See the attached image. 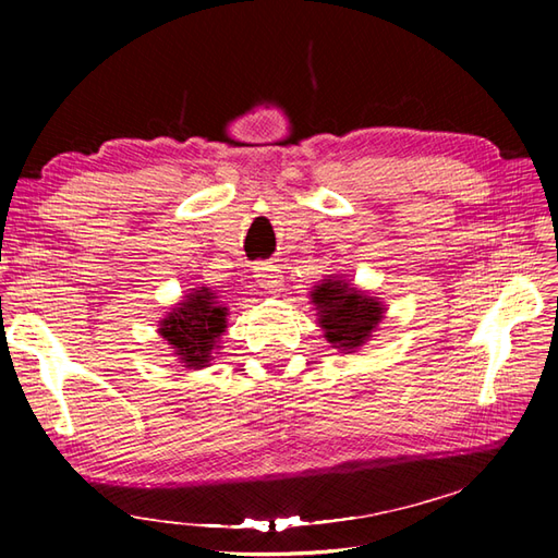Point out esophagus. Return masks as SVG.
Wrapping results in <instances>:
<instances>
[{
  "label": "esophagus",
  "mask_w": 558,
  "mask_h": 558,
  "mask_svg": "<svg viewBox=\"0 0 558 558\" xmlns=\"http://www.w3.org/2000/svg\"><path fill=\"white\" fill-rule=\"evenodd\" d=\"M256 281L260 289L269 291V293H277L281 291L283 286V275L277 265H269V263H258L256 265Z\"/></svg>",
  "instance_id": "34e87169"
}]
</instances>
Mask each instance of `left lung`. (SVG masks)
<instances>
[{
	"label": "left lung",
	"instance_id": "left-lung-1",
	"mask_svg": "<svg viewBox=\"0 0 558 558\" xmlns=\"http://www.w3.org/2000/svg\"><path fill=\"white\" fill-rule=\"evenodd\" d=\"M312 302L326 340L342 353L361 349L384 318L381 300L359 291L342 277H328L314 286Z\"/></svg>",
	"mask_w": 558,
	"mask_h": 558
}]
</instances>
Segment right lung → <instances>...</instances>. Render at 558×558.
Instances as JSON below:
<instances>
[{"label": "right lung", "instance_id": "right-lung-1", "mask_svg": "<svg viewBox=\"0 0 558 558\" xmlns=\"http://www.w3.org/2000/svg\"><path fill=\"white\" fill-rule=\"evenodd\" d=\"M226 316L228 307L218 302V295L207 286H199L160 320L158 332L185 367L199 369L209 365L218 337L228 328Z\"/></svg>", "mask_w": 558, "mask_h": 558}]
</instances>
